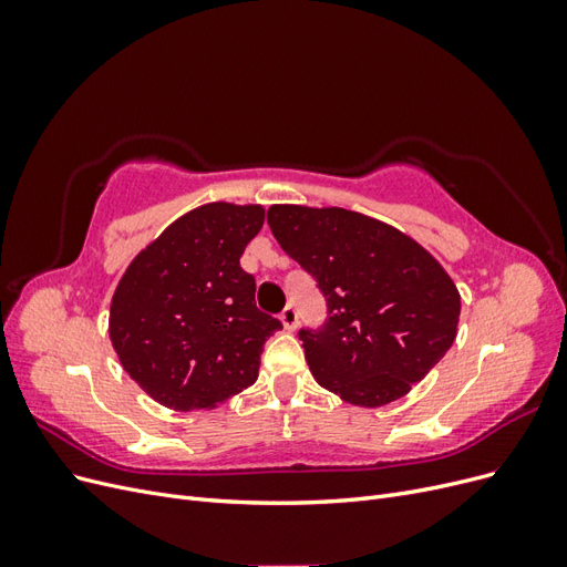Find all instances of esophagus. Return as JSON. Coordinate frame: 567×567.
<instances>
[{"label": "esophagus", "instance_id": "esophagus-1", "mask_svg": "<svg viewBox=\"0 0 567 567\" xmlns=\"http://www.w3.org/2000/svg\"><path fill=\"white\" fill-rule=\"evenodd\" d=\"M281 323L286 326V331H293L296 326H298V310H296V305H288V307H284V312H281Z\"/></svg>", "mask_w": 567, "mask_h": 567}]
</instances>
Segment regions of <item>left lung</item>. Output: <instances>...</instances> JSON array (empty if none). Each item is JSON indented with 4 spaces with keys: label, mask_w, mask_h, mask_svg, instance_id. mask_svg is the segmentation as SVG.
<instances>
[{
    "label": "left lung",
    "mask_w": 567,
    "mask_h": 567,
    "mask_svg": "<svg viewBox=\"0 0 567 567\" xmlns=\"http://www.w3.org/2000/svg\"><path fill=\"white\" fill-rule=\"evenodd\" d=\"M267 221L329 307L321 329L298 333L321 388L357 406H383L447 354L461 296L414 238L346 208L271 205Z\"/></svg>",
    "instance_id": "8db88e82"
}]
</instances>
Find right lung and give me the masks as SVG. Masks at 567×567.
Returning <instances> with one entry per match:
<instances>
[{
  "mask_svg": "<svg viewBox=\"0 0 567 567\" xmlns=\"http://www.w3.org/2000/svg\"><path fill=\"white\" fill-rule=\"evenodd\" d=\"M262 221V205H200L120 279L109 317L113 350L163 406L215 409L257 381L267 338L284 329L257 310L255 279L238 262Z\"/></svg>",
  "mask_w": 567,
  "mask_h": 567,
  "instance_id": "right-lung-1",
  "label": "right lung"
}]
</instances>
